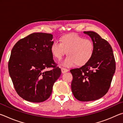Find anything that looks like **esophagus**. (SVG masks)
Wrapping results in <instances>:
<instances>
[{
    "label": "esophagus",
    "mask_w": 123,
    "mask_h": 123,
    "mask_svg": "<svg viewBox=\"0 0 123 123\" xmlns=\"http://www.w3.org/2000/svg\"><path fill=\"white\" fill-rule=\"evenodd\" d=\"M68 71V70L67 69H66V68H61V72L62 73H66Z\"/></svg>",
    "instance_id": "34e87169"
}]
</instances>
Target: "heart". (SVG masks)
I'll list each match as a JSON object with an SVG mask.
<instances>
[{
  "label": "heart",
  "mask_w": 123,
  "mask_h": 123,
  "mask_svg": "<svg viewBox=\"0 0 123 123\" xmlns=\"http://www.w3.org/2000/svg\"><path fill=\"white\" fill-rule=\"evenodd\" d=\"M51 54L60 60L66 53L67 56L60 62V65L70 67L77 64L83 66L92 57L94 51V43L91 39L84 38L76 34L62 36L60 43L55 42L51 45Z\"/></svg>",
  "instance_id": "heart-1"
}]
</instances>
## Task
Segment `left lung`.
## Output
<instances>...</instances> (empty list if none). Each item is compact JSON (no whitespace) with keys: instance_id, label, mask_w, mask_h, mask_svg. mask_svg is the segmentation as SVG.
<instances>
[{"instance_id":"1","label":"left lung","mask_w":123,"mask_h":123,"mask_svg":"<svg viewBox=\"0 0 123 123\" xmlns=\"http://www.w3.org/2000/svg\"><path fill=\"white\" fill-rule=\"evenodd\" d=\"M94 43V51L88 62L70 70L73 75L71 88L79 101H91L101 98L109 91L116 70L113 50L107 41L97 33L84 31Z\"/></svg>"}]
</instances>
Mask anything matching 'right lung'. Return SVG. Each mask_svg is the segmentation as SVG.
<instances>
[{
  "label": "right lung",
  "mask_w": 123,
  "mask_h": 123,
  "mask_svg": "<svg viewBox=\"0 0 123 123\" xmlns=\"http://www.w3.org/2000/svg\"><path fill=\"white\" fill-rule=\"evenodd\" d=\"M53 35L36 32L18 41L11 50L8 64L17 93L32 103L46 100L61 74L50 50ZM53 69L46 71L47 68Z\"/></svg>",
  "instance_id": "right-lung-1"
}]
</instances>
